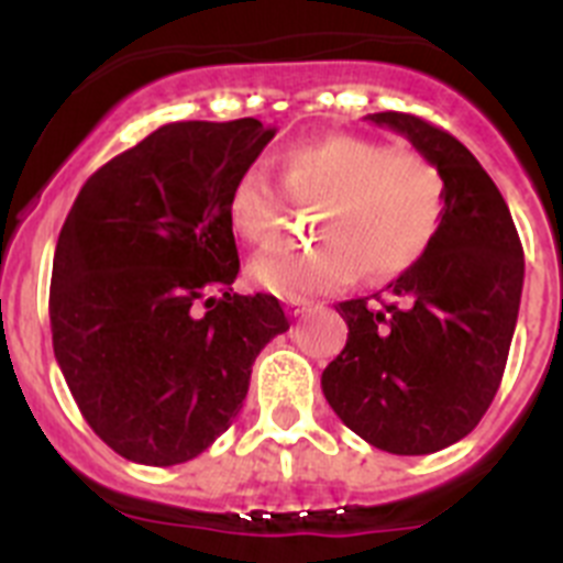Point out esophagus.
Wrapping results in <instances>:
<instances>
[{"label": "esophagus", "instance_id": "esophagus-1", "mask_svg": "<svg viewBox=\"0 0 563 563\" xmlns=\"http://www.w3.org/2000/svg\"><path fill=\"white\" fill-rule=\"evenodd\" d=\"M310 307H312V301H307V298H290V301H287V312H290L292 318L305 316Z\"/></svg>", "mask_w": 563, "mask_h": 563}]
</instances>
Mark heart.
Returning a JSON list of instances; mask_svg holds the SVG:
<instances>
[{
	"label": "heart",
	"mask_w": 563,
	"mask_h": 563,
	"mask_svg": "<svg viewBox=\"0 0 563 563\" xmlns=\"http://www.w3.org/2000/svg\"><path fill=\"white\" fill-rule=\"evenodd\" d=\"M282 188L298 206H318L316 245L258 253L247 273L262 290L307 298L363 278L409 271L431 247L445 217V180L420 152L361 137L330 134L290 146L282 161ZM228 222L251 245H271L285 222V197L258 166L231 183Z\"/></svg>",
	"instance_id": "heart-1"
}]
</instances>
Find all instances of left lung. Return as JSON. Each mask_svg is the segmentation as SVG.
Segmentation results:
<instances>
[{
	"mask_svg": "<svg viewBox=\"0 0 563 563\" xmlns=\"http://www.w3.org/2000/svg\"><path fill=\"white\" fill-rule=\"evenodd\" d=\"M366 121L402 134L445 180V217L386 292L335 307L350 327L321 389L346 429L380 451L434 454L494 402L519 318L525 251L505 197L454 134L406 112Z\"/></svg>",
	"mask_w": 563,
	"mask_h": 563,
	"instance_id": "obj_1",
	"label": "left lung"
}]
</instances>
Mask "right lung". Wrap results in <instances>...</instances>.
Returning a JSON list of instances; mask_svg holds the SVG:
<instances>
[{"mask_svg": "<svg viewBox=\"0 0 563 563\" xmlns=\"http://www.w3.org/2000/svg\"><path fill=\"white\" fill-rule=\"evenodd\" d=\"M276 129L166 123L98 168L58 233L53 352L89 429L141 465H180L233 422L278 298L231 292L225 200Z\"/></svg>", "mask_w": 563, "mask_h": 563, "instance_id": "obj_1", "label": "right lung"}]
</instances>
